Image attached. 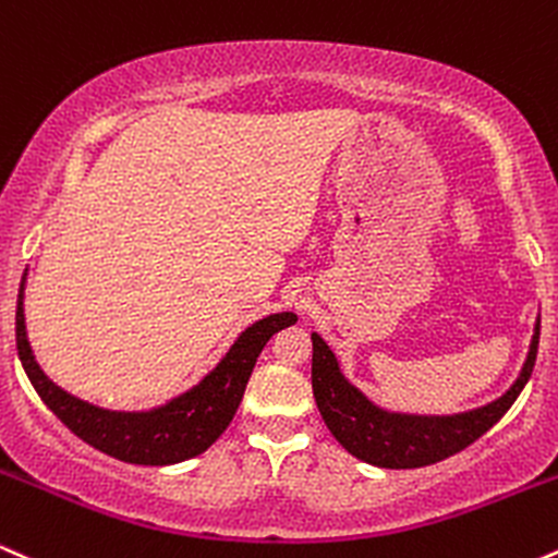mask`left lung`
Here are the masks:
<instances>
[{"instance_id": "1", "label": "left lung", "mask_w": 558, "mask_h": 558, "mask_svg": "<svg viewBox=\"0 0 558 558\" xmlns=\"http://www.w3.org/2000/svg\"><path fill=\"white\" fill-rule=\"evenodd\" d=\"M313 339V397L320 417L329 425L331 436L357 460L389 470L425 468L447 460L457 451L468 449L486 430L501 421L504 412L514 404L525 389L535 368L541 339V318L535 320L533 342L520 376L507 395L496 402L460 415H404L386 412L371 402L363 391L355 389L339 371L337 355L329 344L311 333Z\"/></svg>"}]
</instances>
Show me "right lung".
I'll list each match as a JSON object with an SVG mask.
<instances>
[{"mask_svg": "<svg viewBox=\"0 0 558 558\" xmlns=\"http://www.w3.org/2000/svg\"><path fill=\"white\" fill-rule=\"evenodd\" d=\"M23 284L17 294L15 339L20 363L28 373L33 389L77 438L130 464H174L203 454L232 423L255 360L268 339L298 320L294 313H274V316L255 320L234 339L219 365L185 395L146 412H117L68 395L41 371V365L33 357L28 331H25Z\"/></svg>", "mask_w": 558, "mask_h": 558, "instance_id": "right-lung-1", "label": "right lung"}]
</instances>
